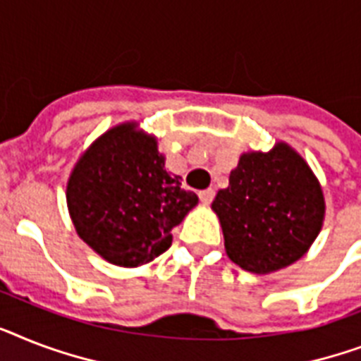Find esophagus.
I'll return each instance as SVG.
<instances>
[{
	"mask_svg": "<svg viewBox=\"0 0 361 361\" xmlns=\"http://www.w3.org/2000/svg\"><path fill=\"white\" fill-rule=\"evenodd\" d=\"M198 196H200V202L204 204V206H209L211 202H213V198H215V189L200 190V192H198Z\"/></svg>",
	"mask_w": 361,
	"mask_h": 361,
	"instance_id": "1",
	"label": "esophagus"
}]
</instances>
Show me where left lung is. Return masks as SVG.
<instances>
[{
  "instance_id": "obj_1",
  "label": "left lung",
  "mask_w": 361,
  "mask_h": 361,
  "mask_svg": "<svg viewBox=\"0 0 361 361\" xmlns=\"http://www.w3.org/2000/svg\"><path fill=\"white\" fill-rule=\"evenodd\" d=\"M211 209L231 262L254 274H271L310 250L326 204L306 159L280 140L269 152H245Z\"/></svg>"
}]
</instances>
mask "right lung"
<instances>
[{"label": "right lung", "instance_id": "add662e5", "mask_svg": "<svg viewBox=\"0 0 361 361\" xmlns=\"http://www.w3.org/2000/svg\"><path fill=\"white\" fill-rule=\"evenodd\" d=\"M66 204L78 235L98 256L135 269L171 248L172 228L198 196L166 172L155 135L122 122L81 154L66 183Z\"/></svg>", "mask_w": 361, "mask_h": 361}]
</instances>
